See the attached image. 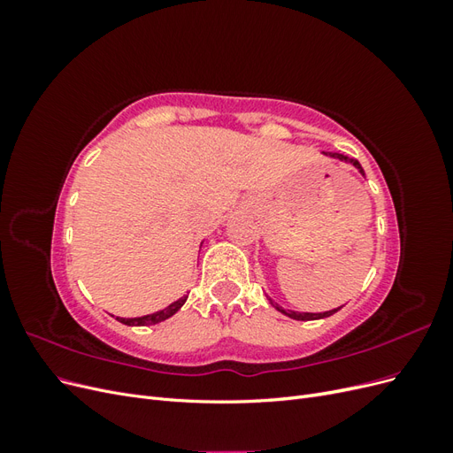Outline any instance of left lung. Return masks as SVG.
<instances>
[{
    "mask_svg": "<svg viewBox=\"0 0 453 453\" xmlns=\"http://www.w3.org/2000/svg\"><path fill=\"white\" fill-rule=\"evenodd\" d=\"M328 157H333V158H340V160H344V162H351L355 168H357L363 175H365V172H363V168H361V164H359V160H355V158H349V157H346V155H340V153H328ZM272 303V300H270ZM273 304V303H272ZM280 311H283L285 315H289V318H293V319H298V321H311V319H323V318H328V315H333V313H336L340 308H336V310H331V311H323V313H300V311H285V310H281L280 306H276Z\"/></svg>",
    "mask_w": 453,
    "mask_h": 453,
    "instance_id": "1",
    "label": "left lung"
}]
</instances>
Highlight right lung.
I'll use <instances>...</instances> for the list:
<instances>
[{
	"label": "right lung",
	"mask_w": 453,
	"mask_h": 453,
	"mask_svg": "<svg viewBox=\"0 0 453 453\" xmlns=\"http://www.w3.org/2000/svg\"><path fill=\"white\" fill-rule=\"evenodd\" d=\"M185 300H187V296L185 298H180V300H175L173 304H170L168 308H164V310H160V311H157V313H150V315H143V318H132V319H125V318H117L120 323H125V325H132V326H143V325H155V323H160V321H164V319H168V318H172V315L180 310L183 304H185Z\"/></svg>",
	"instance_id": "add662e5"
}]
</instances>
